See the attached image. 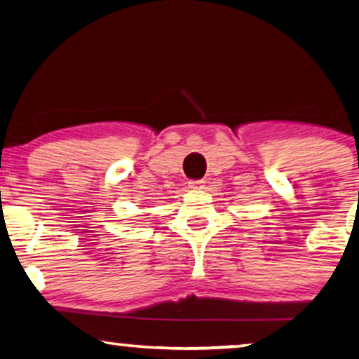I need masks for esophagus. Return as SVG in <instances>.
<instances>
[{
  "label": "esophagus",
  "mask_w": 359,
  "mask_h": 359,
  "mask_svg": "<svg viewBox=\"0 0 359 359\" xmlns=\"http://www.w3.org/2000/svg\"><path fill=\"white\" fill-rule=\"evenodd\" d=\"M203 185H205V180H203V179L190 180V182H189V187H190V189H195V190H200V189H203Z\"/></svg>",
  "instance_id": "1"
}]
</instances>
